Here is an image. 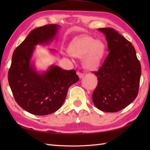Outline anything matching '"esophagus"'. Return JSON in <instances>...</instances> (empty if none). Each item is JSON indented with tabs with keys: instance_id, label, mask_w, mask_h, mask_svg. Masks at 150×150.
Masks as SVG:
<instances>
[{
	"instance_id": "34e87169",
	"label": "esophagus",
	"mask_w": 150,
	"mask_h": 150,
	"mask_svg": "<svg viewBox=\"0 0 150 150\" xmlns=\"http://www.w3.org/2000/svg\"><path fill=\"white\" fill-rule=\"evenodd\" d=\"M77 74L78 75V76H79V79H82V77H84V74H83V73H82L79 72V71H78V72L77 73Z\"/></svg>"
}]
</instances>
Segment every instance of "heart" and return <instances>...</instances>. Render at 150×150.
Here are the masks:
<instances>
[{
  "mask_svg": "<svg viewBox=\"0 0 150 150\" xmlns=\"http://www.w3.org/2000/svg\"><path fill=\"white\" fill-rule=\"evenodd\" d=\"M105 46L99 40L86 35L74 38L68 47L69 53L73 57L82 58L85 69L93 71L99 68L103 61Z\"/></svg>",
  "mask_w": 150,
  "mask_h": 150,
  "instance_id": "obj_1",
  "label": "heart"
}]
</instances>
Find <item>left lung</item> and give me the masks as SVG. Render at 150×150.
I'll return each mask as SVG.
<instances>
[{
	"mask_svg": "<svg viewBox=\"0 0 150 150\" xmlns=\"http://www.w3.org/2000/svg\"><path fill=\"white\" fill-rule=\"evenodd\" d=\"M105 35L109 53L98 71L92 95L94 105L106 112L128 106L138 95L141 66L132 43L112 28H98Z\"/></svg>",
	"mask_w": 150,
	"mask_h": 150,
	"instance_id": "8db88e82",
	"label": "left lung"
}]
</instances>
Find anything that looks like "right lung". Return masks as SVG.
I'll return each instance as SVG.
<instances>
[{"label": "right lung", "instance_id": "1", "mask_svg": "<svg viewBox=\"0 0 150 150\" xmlns=\"http://www.w3.org/2000/svg\"><path fill=\"white\" fill-rule=\"evenodd\" d=\"M60 27L48 24L33 30L13 53L8 76L9 86L19 106L36 115L58 110L68 88L79 80L74 69L65 70L53 65L47 71L39 72L31 62L35 46L50 44Z\"/></svg>", "mask_w": 150, "mask_h": 150}]
</instances>
